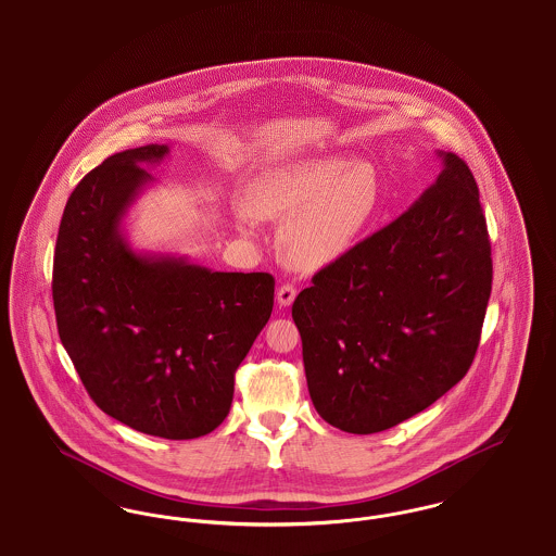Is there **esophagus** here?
I'll return each instance as SVG.
<instances>
[{
	"label": "esophagus",
	"instance_id": "1",
	"mask_svg": "<svg viewBox=\"0 0 556 556\" xmlns=\"http://www.w3.org/2000/svg\"><path fill=\"white\" fill-rule=\"evenodd\" d=\"M295 286H291V283H283L279 290H277V302H279V306H290L291 302H293V298H295Z\"/></svg>",
	"mask_w": 556,
	"mask_h": 556
}]
</instances>
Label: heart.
Here are the masks:
<instances>
[{"label": "heart", "instance_id": "1", "mask_svg": "<svg viewBox=\"0 0 556 556\" xmlns=\"http://www.w3.org/2000/svg\"><path fill=\"white\" fill-rule=\"evenodd\" d=\"M381 181L369 162L318 156L261 173L245 195L252 216L286 220L279 243L295 268L315 270L345 254L379 208Z\"/></svg>", "mask_w": 556, "mask_h": 556}]
</instances>
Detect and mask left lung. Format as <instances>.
Listing matches in <instances>:
<instances>
[{"label":"left lung","mask_w":556,"mask_h":556,"mask_svg":"<svg viewBox=\"0 0 556 556\" xmlns=\"http://www.w3.org/2000/svg\"><path fill=\"white\" fill-rule=\"evenodd\" d=\"M492 293V245L467 162L313 275L291 317L318 415L377 433L444 396L471 369Z\"/></svg>","instance_id":"1"}]
</instances>
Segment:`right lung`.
<instances>
[{"mask_svg":"<svg viewBox=\"0 0 556 556\" xmlns=\"http://www.w3.org/2000/svg\"><path fill=\"white\" fill-rule=\"evenodd\" d=\"M166 146L118 152L71 193L53 254L60 340L89 397L112 419L166 440L225 421L236 370L273 311L268 273H212L143 258L118 233Z\"/></svg>","mask_w":556,"mask_h":556,"instance_id":"1","label":"right lung"}]
</instances>
